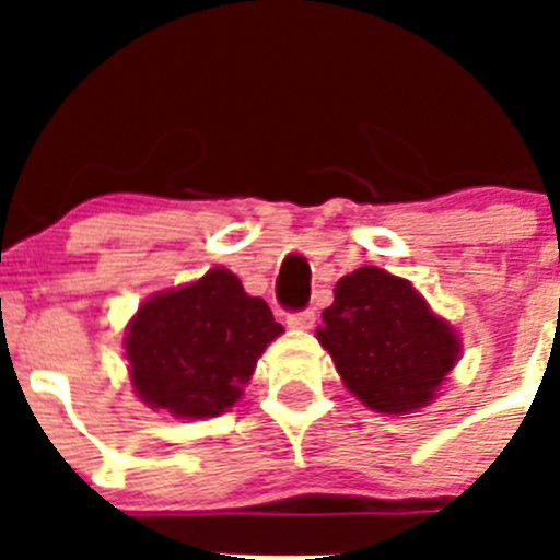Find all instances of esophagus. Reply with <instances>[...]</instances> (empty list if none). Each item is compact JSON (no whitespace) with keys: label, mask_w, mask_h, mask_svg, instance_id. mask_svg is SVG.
Returning a JSON list of instances; mask_svg holds the SVG:
<instances>
[{"label":"esophagus","mask_w":560,"mask_h":560,"mask_svg":"<svg viewBox=\"0 0 560 560\" xmlns=\"http://www.w3.org/2000/svg\"><path fill=\"white\" fill-rule=\"evenodd\" d=\"M316 314L311 308L305 311H294V314L285 316V323H289V328H296V330H308L311 325H314Z\"/></svg>","instance_id":"1"}]
</instances>
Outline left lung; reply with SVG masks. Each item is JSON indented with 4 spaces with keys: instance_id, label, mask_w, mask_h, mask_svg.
Listing matches in <instances>:
<instances>
[{
    "instance_id": "left-lung-1",
    "label": "left lung",
    "mask_w": 560,
    "mask_h": 560,
    "mask_svg": "<svg viewBox=\"0 0 560 560\" xmlns=\"http://www.w3.org/2000/svg\"><path fill=\"white\" fill-rule=\"evenodd\" d=\"M316 339L345 387L384 415H409L432 404L459 359L457 330L409 280L378 266L341 277Z\"/></svg>"
}]
</instances>
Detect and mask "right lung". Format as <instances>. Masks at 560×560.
<instances>
[{"mask_svg": "<svg viewBox=\"0 0 560 560\" xmlns=\"http://www.w3.org/2000/svg\"><path fill=\"white\" fill-rule=\"evenodd\" d=\"M283 325L249 296L230 269L160 291L140 305L126 330L133 393L176 418H215L249 384L257 359Z\"/></svg>", "mask_w": 560, "mask_h": 560, "instance_id": "1", "label": "right lung"}]
</instances>
